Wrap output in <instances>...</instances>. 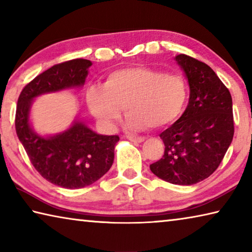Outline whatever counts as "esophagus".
I'll return each instance as SVG.
<instances>
[{"label": "esophagus", "mask_w": 252, "mask_h": 252, "mask_svg": "<svg viewBox=\"0 0 252 252\" xmlns=\"http://www.w3.org/2000/svg\"><path fill=\"white\" fill-rule=\"evenodd\" d=\"M127 139H129L130 141H133V142H142V141H144V138H143V136L127 135Z\"/></svg>", "instance_id": "1"}]
</instances>
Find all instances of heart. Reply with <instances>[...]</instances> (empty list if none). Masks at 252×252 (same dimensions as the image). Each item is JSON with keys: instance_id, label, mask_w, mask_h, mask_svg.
I'll return each mask as SVG.
<instances>
[{"instance_id": "heart-1", "label": "heart", "mask_w": 252, "mask_h": 252, "mask_svg": "<svg viewBox=\"0 0 252 252\" xmlns=\"http://www.w3.org/2000/svg\"><path fill=\"white\" fill-rule=\"evenodd\" d=\"M87 101L97 120L112 127L125 108L127 125L135 130L162 127L180 118L189 101V87L179 74L151 67H129L111 72L103 87L88 89Z\"/></svg>"}]
</instances>
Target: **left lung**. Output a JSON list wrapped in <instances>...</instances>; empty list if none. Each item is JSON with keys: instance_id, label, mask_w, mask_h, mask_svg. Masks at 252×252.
<instances>
[{"instance_id": "obj_1", "label": "left lung", "mask_w": 252, "mask_h": 252, "mask_svg": "<svg viewBox=\"0 0 252 252\" xmlns=\"http://www.w3.org/2000/svg\"><path fill=\"white\" fill-rule=\"evenodd\" d=\"M176 61L188 78L189 104L160 138L164 153L150 164L158 178L191 186L218 169L234 133L232 99L228 88L206 63L186 54Z\"/></svg>"}]
</instances>
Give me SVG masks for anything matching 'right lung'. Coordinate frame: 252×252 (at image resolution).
Here are the masks:
<instances>
[{
	"label": "right lung",
	"mask_w": 252,
	"mask_h": 252,
	"mask_svg": "<svg viewBox=\"0 0 252 252\" xmlns=\"http://www.w3.org/2000/svg\"><path fill=\"white\" fill-rule=\"evenodd\" d=\"M91 61L74 59L50 67L23 88L15 113V130L33 167L45 180L65 189L92 185L109 171L118 135H101L76 121L69 130L43 138L29 125L34 97L84 83Z\"/></svg>",
	"instance_id": "1"
}]
</instances>
